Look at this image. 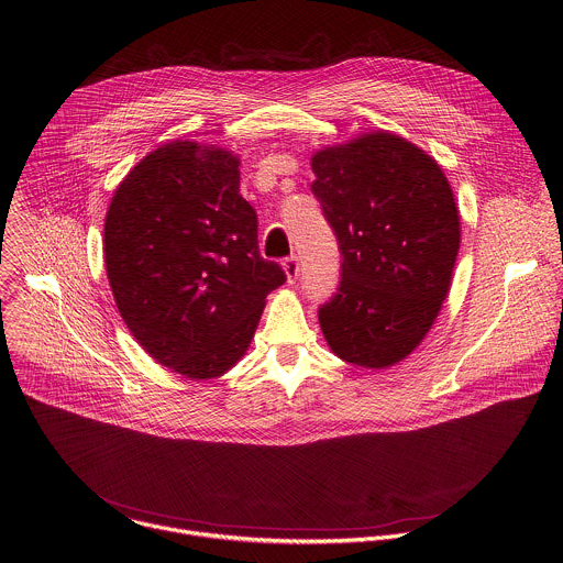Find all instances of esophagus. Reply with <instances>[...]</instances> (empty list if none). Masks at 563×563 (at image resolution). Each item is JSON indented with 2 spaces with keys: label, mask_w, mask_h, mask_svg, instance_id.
Returning <instances> with one entry per match:
<instances>
[{
  "label": "esophagus",
  "mask_w": 563,
  "mask_h": 563,
  "mask_svg": "<svg viewBox=\"0 0 563 563\" xmlns=\"http://www.w3.org/2000/svg\"><path fill=\"white\" fill-rule=\"evenodd\" d=\"M283 269H285V274H287V280L289 283H296L298 280V276H300V261H298V256H287L285 261H283Z\"/></svg>",
  "instance_id": "obj_1"
}]
</instances>
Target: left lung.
Returning a JSON list of instances; mask_svg holds the SVG:
<instances>
[{
    "mask_svg": "<svg viewBox=\"0 0 563 563\" xmlns=\"http://www.w3.org/2000/svg\"><path fill=\"white\" fill-rule=\"evenodd\" d=\"M311 167L343 256L338 294L318 313L322 333L339 358L389 367L427 338L449 296L461 241L449 180L385 130L316 152Z\"/></svg>",
    "mask_w": 563,
    "mask_h": 563,
    "instance_id": "left-lung-1",
    "label": "left lung"
}]
</instances>
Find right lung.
I'll use <instances>...</instances> for the list:
<instances>
[{
    "instance_id": "right-lung-1",
    "label": "right lung",
    "mask_w": 563,
    "mask_h": 563,
    "mask_svg": "<svg viewBox=\"0 0 563 563\" xmlns=\"http://www.w3.org/2000/svg\"><path fill=\"white\" fill-rule=\"evenodd\" d=\"M239 158L172 141L121 180L104 224L117 309L143 350L187 378H218L247 350L287 276L258 252Z\"/></svg>"
}]
</instances>
